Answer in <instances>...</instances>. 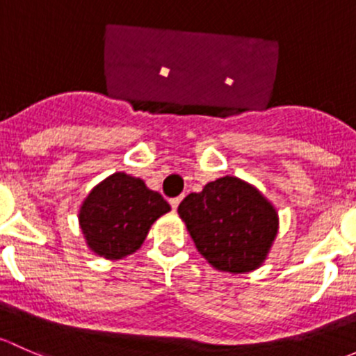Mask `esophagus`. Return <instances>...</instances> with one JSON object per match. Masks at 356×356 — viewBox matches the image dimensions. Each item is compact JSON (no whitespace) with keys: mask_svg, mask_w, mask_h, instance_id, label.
I'll return each instance as SVG.
<instances>
[{"mask_svg":"<svg viewBox=\"0 0 356 356\" xmlns=\"http://www.w3.org/2000/svg\"><path fill=\"white\" fill-rule=\"evenodd\" d=\"M179 202H181V197H177V199H171L170 200V204H171V207H173V211H177Z\"/></svg>","mask_w":356,"mask_h":356,"instance_id":"esophagus-1","label":"esophagus"}]
</instances>
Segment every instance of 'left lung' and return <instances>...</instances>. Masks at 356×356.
<instances>
[{"label":"left lung","instance_id":"left-lung-1","mask_svg":"<svg viewBox=\"0 0 356 356\" xmlns=\"http://www.w3.org/2000/svg\"><path fill=\"white\" fill-rule=\"evenodd\" d=\"M197 250L218 270L257 269L277 234V212L255 186L234 177L207 183L178 205Z\"/></svg>","mask_w":356,"mask_h":356}]
</instances>
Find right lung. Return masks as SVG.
<instances>
[{"label": "right lung", "instance_id": "1", "mask_svg": "<svg viewBox=\"0 0 356 356\" xmlns=\"http://www.w3.org/2000/svg\"><path fill=\"white\" fill-rule=\"evenodd\" d=\"M168 211L170 204L140 178L115 173L87 195L79 221L90 250L116 260L138 250L152 222Z\"/></svg>", "mask_w": 356, "mask_h": 356}]
</instances>
